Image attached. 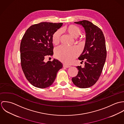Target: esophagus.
Segmentation results:
<instances>
[{"label":"esophagus","instance_id":"esophagus-1","mask_svg":"<svg viewBox=\"0 0 124 124\" xmlns=\"http://www.w3.org/2000/svg\"><path fill=\"white\" fill-rule=\"evenodd\" d=\"M63 66L64 67H65V68H69L70 67V66H69L68 65H67V64H63Z\"/></svg>","mask_w":124,"mask_h":124}]
</instances>
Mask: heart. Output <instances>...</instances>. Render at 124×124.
<instances>
[{
    "instance_id": "1",
    "label": "heart",
    "mask_w": 124,
    "mask_h": 124,
    "mask_svg": "<svg viewBox=\"0 0 124 124\" xmlns=\"http://www.w3.org/2000/svg\"><path fill=\"white\" fill-rule=\"evenodd\" d=\"M62 31H65L74 38H77L81 35V29L74 25L66 26L61 29L57 30L52 36V42L54 45H58L61 40ZM80 51L76 47H66L60 46L55 50V57L60 61L65 63H70L79 54Z\"/></svg>"
}]
</instances>
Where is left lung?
Instances as JSON below:
<instances>
[{
	"label": "left lung",
	"instance_id": "left-lung-1",
	"mask_svg": "<svg viewBox=\"0 0 124 124\" xmlns=\"http://www.w3.org/2000/svg\"><path fill=\"white\" fill-rule=\"evenodd\" d=\"M84 28L85 43L83 53L78 59L85 61V67L76 66L77 75L71 79L73 84L81 88L94 85L99 78L106 58V41L101 30L88 20L74 22Z\"/></svg>",
	"mask_w": 124,
	"mask_h": 124
}]
</instances>
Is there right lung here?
<instances>
[{"instance_id":"right-lung-1","label":"right lung","mask_w":124,"mask_h":124,"mask_svg":"<svg viewBox=\"0 0 124 124\" xmlns=\"http://www.w3.org/2000/svg\"><path fill=\"white\" fill-rule=\"evenodd\" d=\"M62 24L43 22L33 25L22 39L20 46L22 69L26 79L36 87L50 86L62 67V63L57 59L44 62L46 56L53 55L52 36Z\"/></svg>"}]
</instances>
